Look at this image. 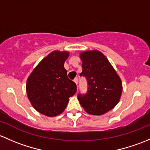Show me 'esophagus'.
I'll return each instance as SVG.
<instances>
[{
  "label": "esophagus",
  "mask_w": 150,
  "mask_h": 150,
  "mask_svg": "<svg viewBox=\"0 0 150 150\" xmlns=\"http://www.w3.org/2000/svg\"><path fill=\"white\" fill-rule=\"evenodd\" d=\"M74 82L76 83V84L77 86H78V79L77 78L74 79Z\"/></svg>",
  "instance_id": "1"
}]
</instances>
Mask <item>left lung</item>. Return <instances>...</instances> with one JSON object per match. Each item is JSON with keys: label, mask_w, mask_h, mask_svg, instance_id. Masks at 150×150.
I'll return each instance as SVG.
<instances>
[{"label": "left lung", "mask_w": 150, "mask_h": 150, "mask_svg": "<svg viewBox=\"0 0 150 150\" xmlns=\"http://www.w3.org/2000/svg\"><path fill=\"white\" fill-rule=\"evenodd\" d=\"M83 76L87 81L86 94L77 95L86 112L103 115L118 104L122 93L119 76L105 56L98 50H88L80 54Z\"/></svg>", "instance_id": "left-lung-1"}]
</instances>
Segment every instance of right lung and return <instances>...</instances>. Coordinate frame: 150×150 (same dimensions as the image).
Wrapping results in <instances>:
<instances>
[{
    "mask_svg": "<svg viewBox=\"0 0 150 150\" xmlns=\"http://www.w3.org/2000/svg\"><path fill=\"white\" fill-rule=\"evenodd\" d=\"M69 52H52L40 61L27 81V93L34 108L47 116L64 111L76 84L67 76L64 62Z\"/></svg>",
    "mask_w": 150,
    "mask_h": 150,
    "instance_id": "right-lung-1",
    "label": "right lung"
}]
</instances>
